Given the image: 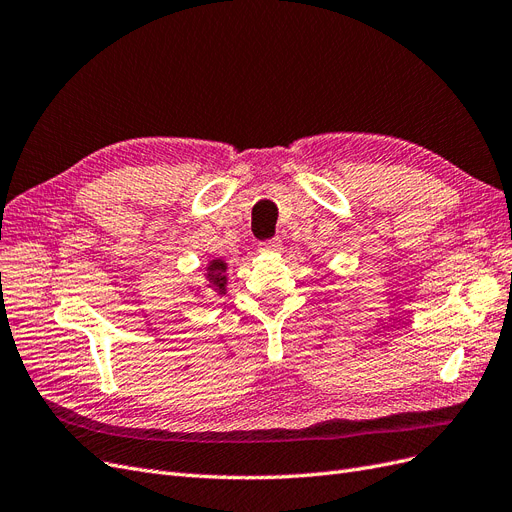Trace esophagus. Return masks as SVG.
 I'll return each mask as SVG.
<instances>
[{
    "label": "esophagus",
    "instance_id": "34e87169",
    "mask_svg": "<svg viewBox=\"0 0 512 512\" xmlns=\"http://www.w3.org/2000/svg\"><path fill=\"white\" fill-rule=\"evenodd\" d=\"M258 250L260 252H279L281 250V239L273 237V239H267V241H260Z\"/></svg>",
    "mask_w": 512,
    "mask_h": 512
}]
</instances>
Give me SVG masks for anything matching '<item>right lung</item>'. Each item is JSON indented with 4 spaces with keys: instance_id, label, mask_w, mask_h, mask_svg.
Wrapping results in <instances>:
<instances>
[{
    "instance_id": "1",
    "label": "right lung",
    "mask_w": 512,
    "mask_h": 512,
    "mask_svg": "<svg viewBox=\"0 0 512 512\" xmlns=\"http://www.w3.org/2000/svg\"><path fill=\"white\" fill-rule=\"evenodd\" d=\"M207 286L218 294H226V262L224 260H211L209 262Z\"/></svg>"
}]
</instances>
